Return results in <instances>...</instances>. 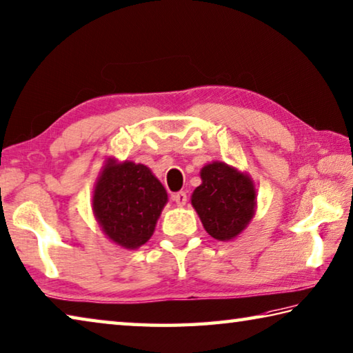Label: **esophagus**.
Masks as SVG:
<instances>
[{
  "mask_svg": "<svg viewBox=\"0 0 353 353\" xmlns=\"http://www.w3.org/2000/svg\"><path fill=\"white\" fill-rule=\"evenodd\" d=\"M171 199L179 205V207H182V205L187 203V193H183V191H179V193L172 194Z\"/></svg>",
  "mask_w": 353,
  "mask_h": 353,
  "instance_id": "1",
  "label": "esophagus"
}]
</instances>
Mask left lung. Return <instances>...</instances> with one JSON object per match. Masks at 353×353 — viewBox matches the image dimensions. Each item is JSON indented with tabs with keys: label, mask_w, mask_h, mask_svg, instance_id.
I'll return each instance as SVG.
<instances>
[{
	"label": "left lung",
	"mask_w": 353,
	"mask_h": 353,
	"mask_svg": "<svg viewBox=\"0 0 353 353\" xmlns=\"http://www.w3.org/2000/svg\"><path fill=\"white\" fill-rule=\"evenodd\" d=\"M202 183L191 196L207 233L217 241H230L243 232L254 216L256 190L253 181L223 162L205 165Z\"/></svg>",
	"instance_id": "obj_1"
}]
</instances>
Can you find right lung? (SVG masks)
Here are the masks:
<instances>
[{"label":"right lung","mask_w":353,"mask_h":353,"mask_svg":"<svg viewBox=\"0 0 353 353\" xmlns=\"http://www.w3.org/2000/svg\"><path fill=\"white\" fill-rule=\"evenodd\" d=\"M168 194L148 166L108 159L95 183L92 211L103 233L123 248H139L154 233Z\"/></svg>","instance_id":"obj_1"}]
</instances>
